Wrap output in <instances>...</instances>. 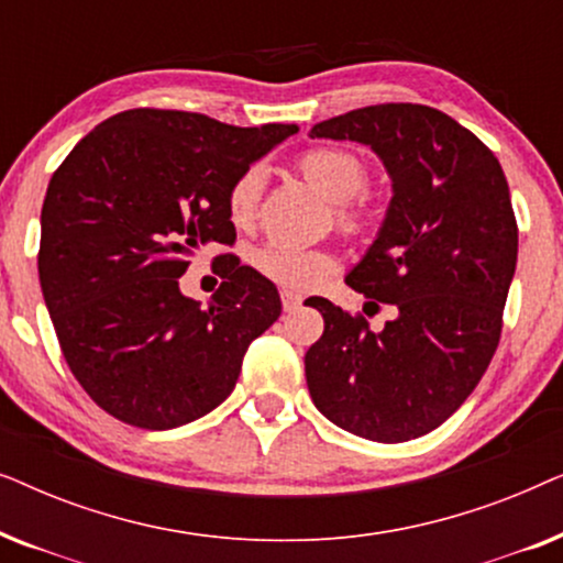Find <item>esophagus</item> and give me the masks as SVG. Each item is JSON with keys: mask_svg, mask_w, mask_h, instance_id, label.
<instances>
[{"mask_svg": "<svg viewBox=\"0 0 563 563\" xmlns=\"http://www.w3.org/2000/svg\"><path fill=\"white\" fill-rule=\"evenodd\" d=\"M282 307H284V312H295V310H299V307H302V297L295 295V291L284 289L282 291Z\"/></svg>", "mask_w": 563, "mask_h": 563, "instance_id": "1", "label": "esophagus"}]
</instances>
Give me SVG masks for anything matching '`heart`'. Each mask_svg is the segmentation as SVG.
Segmentation results:
<instances>
[{
    "mask_svg": "<svg viewBox=\"0 0 563 563\" xmlns=\"http://www.w3.org/2000/svg\"><path fill=\"white\" fill-rule=\"evenodd\" d=\"M299 172L322 197L330 202L341 205L338 207V222L349 233L364 228V212L358 207L349 205L353 197L364 191L368 174L364 161L356 153L345 148H312L299 158ZM261 184H264V174L258 166L243 172L233 181L228 191V218L235 228L251 225L258 210ZM251 266L256 268L261 276L268 282L279 284L284 289L307 291L325 279L328 274L335 272V256L325 249H310V245L284 243V241H268L261 243L251 251Z\"/></svg>",
    "mask_w": 563,
    "mask_h": 563,
    "instance_id": "b5f03b06",
    "label": "heart"
}]
</instances>
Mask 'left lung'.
<instances>
[{"instance_id": "left-lung-1", "label": "left lung", "mask_w": 563, "mask_h": 563, "mask_svg": "<svg viewBox=\"0 0 563 563\" xmlns=\"http://www.w3.org/2000/svg\"><path fill=\"white\" fill-rule=\"evenodd\" d=\"M310 137L356 141L382 158L391 202L345 284L397 310L382 330L314 299L325 320L305 353L318 410L379 443L426 435L472 395L495 356L518 264L503 166L426 104H374L318 122ZM368 302V305H376Z\"/></svg>"}]
</instances>
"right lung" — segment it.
Returning <instances> with one entry per match:
<instances>
[{
    "label": "right lung",
    "instance_id": "1",
    "mask_svg": "<svg viewBox=\"0 0 563 563\" xmlns=\"http://www.w3.org/2000/svg\"><path fill=\"white\" fill-rule=\"evenodd\" d=\"M207 114L128 110L76 143L45 191L37 274L60 351L84 391L128 426L172 430L233 391L279 291L233 253L210 305L184 297L195 251L233 245L228 191L297 133Z\"/></svg>",
    "mask_w": 563,
    "mask_h": 563
}]
</instances>
